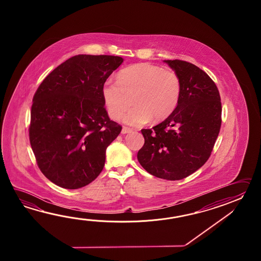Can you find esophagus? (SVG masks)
<instances>
[{
    "mask_svg": "<svg viewBox=\"0 0 261 261\" xmlns=\"http://www.w3.org/2000/svg\"><path fill=\"white\" fill-rule=\"evenodd\" d=\"M132 132H133L132 128H127V127H123L121 133H122V134H127V133H132Z\"/></svg>",
    "mask_w": 261,
    "mask_h": 261,
    "instance_id": "obj_1",
    "label": "esophagus"
}]
</instances>
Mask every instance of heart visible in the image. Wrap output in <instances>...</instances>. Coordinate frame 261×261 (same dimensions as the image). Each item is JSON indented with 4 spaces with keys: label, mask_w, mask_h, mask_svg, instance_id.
Wrapping results in <instances>:
<instances>
[{
    "label": "heart",
    "mask_w": 261,
    "mask_h": 261,
    "mask_svg": "<svg viewBox=\"0 0 261 261\" xmlns=\"http://www.w3.org/2000/svg\"><path fill=\"white\" fill-rule=\"evenodd\" d=\"M181 81L172 71L150 63L128 67L118 73L117 81L106 80L101 95L110 117H122L124 123L138 127L154 120H164L176 109L181 97Z\"/></svg>",
    "instance_id": "heart-1"
}]
</instances>
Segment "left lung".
I'll return each instance as SVG.
<instances>
[{"mask_svg":"<svg viewBox=\"0 0 261 261\" xmlns=\"http://www.w3.org/2000/svg\"><path fill=\"white\" fill-rule=\"evenodd\" d=\"M164 62L180 78L181 97L163 122L142 129L144 144L137 159L150 174L175 181L210 158L221 127V100L216 84L199 67L180 60Z\"/></svg>","mask_w":261,"mask_h":261,"instance_id":"8db88e82","label":"left lung"}]
</instances>
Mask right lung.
<instances>
[{
    "label": "right lung",
    "mask_w": 261,
    "mask_h": 261,
    "mask_svg": "<svg viewBox=\"0 0 261 261\" xmlns=\"http://www.w3.org/2000/svg\"><path fill=\"white\" fill-rule=\"evenodd\" d=\"M122 62L117 56H73L36 90L30 143L40 171L52 183L80 189L102 171L106 148L122 127L108 117L101 89Z\"/></svg>",
    "instance_id": "obj_1"
}]
</instances>
